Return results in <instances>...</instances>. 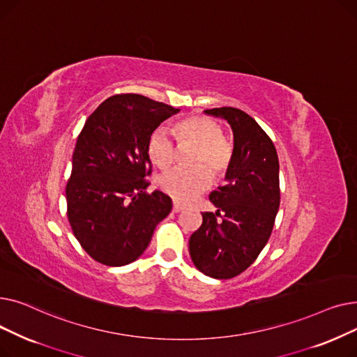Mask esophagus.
<instances>
[{
	"instance_id": "34e87169",
	"label": "esophagus",
	"mask_w": 357,
	"mask_h": 357,
	"mask_svg": "<svg viewBox=\"0 0 357 357\" xmlns=\"http://www.w3.org/2000/svg\"><path fill=\"white\" fill-rule=\"evenodd\" d=\"M182 210H183V205L179 204L178 201H174V208H172V211H174V213H179V211H182Z\"/></svg>"
}]
</instances>
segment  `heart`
<instances>
[{"label": "heart", "instance_id": "1", "mask_svg": "<svg viewBox=\"0 0 357 357\" xmlns=\"http://www.w3.org/2000/svg\"><path fill=\"white\" fill-rule=\"evenodd\" d=\"M174 133L179 142L197 144L194 166H176L165 172L159 179V188L178 201L186 202L204 192L213 182L229 171L233 160V144L222 136V127L208 117H190L175 124ZM147 155L156 166L167 167L175 160V143L163 127L150 133L146 144ZM212 172H209V169Z\"/></svg>", "mask_w": 357, "mask_h": 357}]
</instances>
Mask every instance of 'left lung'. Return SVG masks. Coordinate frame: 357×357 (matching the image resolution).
Here are the masks:
<instances>
[{
	"instance_id": "obj_1",
	"label": "left lung",
	"mask_w": 357,
	"mask_h": 357,
	"mask_svg": "<svg viewBox=\"0 0 357 357\" xmlns=\"http://www.w3.org/2000/svg\"><path fill=\"white\" fill-rule=\"evenodd\" d=\"M205 114L227 120L234 153L227 183L210 194L217 211L202 213L190 255L204 275L230 279L253 264L271 237L280 202L279 160L271 137L245 111L221 107Z\"/></svg>"
}]
</instances>
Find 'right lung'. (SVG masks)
<instances>
[{
    "instance_id": "obj_1",
    "label": "right lung",
    "mask_w": 357,
    "mask_h": 357,
    "mask_svg": "<svg viewBox=\"0 0 357 357\" xmlns=\"http://www.w3.org/2000/svg\"><path fill=\"white\" fill-rule=\"evenodd\" d=\"M179 109L139 93H117L98 105L75 144L66 183L68 220L82 249L105 266L139 259L158 222L172 210L160 191L147 194L150 133Z\"/></svg>"
}]
</instances>
